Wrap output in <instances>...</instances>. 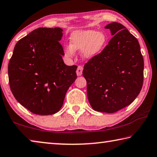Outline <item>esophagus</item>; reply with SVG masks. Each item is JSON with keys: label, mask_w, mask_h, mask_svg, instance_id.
<instances>
[{"label": "esophagus", "mask_w": 157, "mask_h": 157, "mask_svg": "<svg viewBox=\"0 0 157 157\" xmlns=\"http://www.w3.org/2000/svg\"><path fill=\"white\" fill-rule=\"evenodd\" d=\"M83 68L82 66H78V67H77V70H76V74H77V76H81L82 75V73H83Z\"/></svg>", "instance_id": "obj_1"}]
</instances>
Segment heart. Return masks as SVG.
<instances>
[{"label":"heart","instance_id":"b5f03b06","mask_svg":"<svg viewBox=\"0 0 157 157\" xmlns=\"http://www.w3.org/2000/svg\"><path fill=\"white\" fill-rule=\"evenodd\" d=\"M70 46L65 49V55L68 57L74 56V52L81 50L82 56L91 59L100 53L107 42L105 34L94 30H77L71 33Z\"/></svg>","mask_w":157,"mask_h":157}]
</instances>
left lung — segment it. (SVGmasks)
<instances>
[{
	"instance_id": "left-lung-1",
	"label": "left lung",
	"mask_w": 157,
	"mask_h": 157,
	"mask_svg": "<svg viewBox=\"0 0 157 157\" xmlns=\"http://www.w3.org/2000/svg\"><path fill=\"white\" fill-rule=\"evenodd\" d=\"M113 37L84 65L87 95L96 111L114 113L131 104L144 83V61L138 40L119 23L105 27Z\"/></svg>"
}]
</instances>
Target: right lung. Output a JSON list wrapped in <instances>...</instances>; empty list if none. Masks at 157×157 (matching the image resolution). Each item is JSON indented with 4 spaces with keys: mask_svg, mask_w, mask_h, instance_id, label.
Returning a JSON list of instances; mask_svg holds the SVG:
<instances>
[{
    "mask_svg": "<svg viewBox=\"0 0 157 157\" xmlns=\"http://www.w3.org/2000/svg\"><path fill=\"white\" fill-rule=\"evenodd\" d=\"M59 27H40L16 44L8 65L11 91L19 103L36 114L59 111L76 78V65L63 62Z\"/></svg>",
    "mask_w": 157,
    "mask_h": 157,
    "instance_id": "add662e5",
    "label": "right lung"
}]
</instances>
